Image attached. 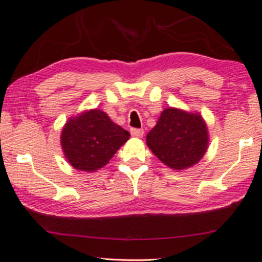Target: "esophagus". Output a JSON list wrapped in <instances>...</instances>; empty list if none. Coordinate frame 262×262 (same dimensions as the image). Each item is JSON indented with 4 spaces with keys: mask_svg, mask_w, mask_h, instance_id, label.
Listing matches in <instances>:
<instances>
[{
    "mask_svg": "<svg viewBox=\"0 0 262 262\" xmlns=\"http://www.w3.org/2000/svg\"><path fill=\"white\" fill-rule=\"evenodd\" d=\"M144 135L143 128H131V136L135 138H142Z\"/></svg>",
    "mask_w": 262,
    "mask_h": 262,
    "instance_id": "esophagus-1",
    "label": "esophagus"
}]
</instances>
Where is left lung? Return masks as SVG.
<instances>
[{
	"instance_id": "obj_1",
	"label": "left lung",
	"mask_w": 262,
	"mask_h": 262,
	"mask_svg": "<svg viewBox=\"0 0 262 262\" xmlns=\"http://www.w3.org/2000/svg\"><path fill=\"white\" fill-rule=\"evenodd\" d=\"M146 145L169 168H191L208 150L207 124L200 113L168 107L163 110L157 124L147 134Z\"/></svg>"
}]
</instances>
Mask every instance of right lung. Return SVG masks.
I'll use <instances>...</instances> for the list:
<instances>
[{"mask_svg":"<svg viewBox=\"0 0 262 262\" xmlns=\"http://www.w3.org/2000/svg\"><path fill=\"white\" fill-rule=\"evenodd\" d=\"M130 134L104 111L86 110L68 118L60 143L67 162L80 171L94 172L107 164Z\"/></svg>","mask_w":262,"mask_h":262,"instance_id":"right-lung-1","label":"right lung"}]
</instances>
